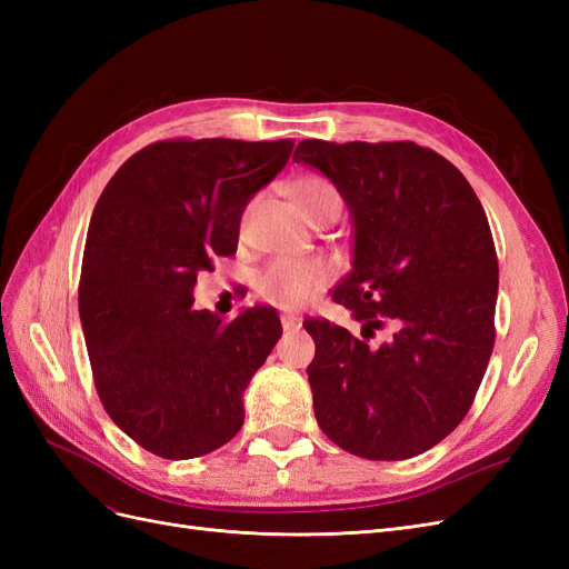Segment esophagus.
<instances>
[{
    "label": "esophagus",
    "instance_id": "obj_1",
    "mask_svg": "<svg viewBox=\"0 0 569 569\" xmlns=\"http://www.w3.org/2000/svg\"><path fill=\"white\" fill-rule=\"evenodd\" d=\"M280 320H282V327H284L287 332H295V330H299V327H301V318L295 316V313H282Z\"/></svg>",
    "mask_w": 569,
    "mask_h": 569
}]
</instances>
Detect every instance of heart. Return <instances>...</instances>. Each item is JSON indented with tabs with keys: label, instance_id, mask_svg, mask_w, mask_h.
<instances>
[{
	"label": "heart",
	"instance_id": "obj_1",
	"mask_svg": "<svg viewBox=\"0 0 569 569\" xmlns=\"http://www.w3.org/2000/svg\"><path fill=\"white\" fill-rule=\"evenodd\" d=\"M291 199L306 220H316L327 213L339 216L341 211V199L335 184L318 176H306L291 184ZM327 282H330V270L318 258H274L258 274L256 289L268 303L284 308V311H297L313 301Z\"/></svg>",
	"mask_w": 569,
	"mask_h": 569
}]
</instances>
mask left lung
Here are the masks:
<instances>
[{
  "mask_svg": "<svg viewBox=\"0 0 569 569\" xmlns=\"http://www.w3.org/2000/svg\"><path fill=\"white\" fill-rule=\"evenodd\" d=\"M295 161L330 180L353 222V261L332 299L366 339L306 320L313 410L339 449L406 460L468 416L493 351L498 261L460 170L416 142L303 140ZM382 329L386 339L368 345Z\"/></svg>",
  "mask_w": 569,
  "mask_h": 569,
  "instance_id": "8db88e82",
  "label": "left lung"
}]
</instances>
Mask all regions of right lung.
Masks as SVG:
<instances>
[{
    "mask_svg": "<svg viewBox=\"0 0 569 569\" xmlns=\"http://www.w3.org/2000/svg\"><path fill=\"white\" fill-rule=\"evenodd\" d=\"M295 142L168 140L116 170L84 242L78 308L111 420L168 460L206 456L244 425L242 396L282 337L278 311H197L194 284L237 251L251 197Z\"/></svg>",
    "mask_w": 569,
    "mask_h": 569,
    "instance_id": "obj_1",
    "label": "right lung"
}]
</instances>
